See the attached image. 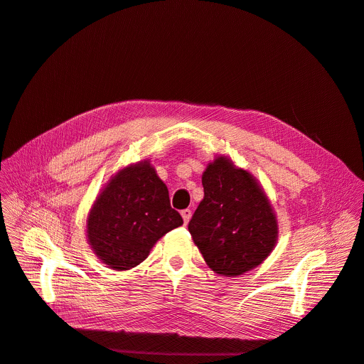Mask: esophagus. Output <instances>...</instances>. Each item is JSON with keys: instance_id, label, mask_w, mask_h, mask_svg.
Listing matches in <instances>:
<instances>
[{"instance_id": "1", "label": "esophagus", "mask_w": 364, "mask_h": 364, "mask_svg": "<svg viewBox=\"0 0 364 364\" xmlns=\"http://www.w3.org/2000/svg\"><path fill=\"white\" fill-rule=\"evenodd\" d=\"M181 217H183L184 224H187V223L190 221V217H192V211H190V209H183V211H181Z\"/></svg>"}]
</instances>
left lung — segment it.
<instances>
[{
	"label": "left lung",
	"instance_id": "8db88e82",
	"mask_svg": "<svg viewBox=\"0 0 364 364\" xmlns=\"http://www.w3.org/2000/svg\"><path fill=\"white\" fill-rule=\"evenodd\" d=\"M203 199L188 232L215 273L232 277L252 270L277 240L273 208L255 178L224 156L202 176Z\"/></svg>",
	"mask_w": 364,
	"mask_h": 364
}]
</instances>
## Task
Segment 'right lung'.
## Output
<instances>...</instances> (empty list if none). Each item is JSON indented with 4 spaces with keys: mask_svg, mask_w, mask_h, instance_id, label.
I'll list each match as a JSON object with an SVG mask.
<instances>
[{
    "mask_svg": "<svg viewBox=\"0 0 364 364\" xmlns=\"http://www.w3.org/2000/svg\"><path fill=\"white\" fill-rule=\"evenodd\" d=\"M183 224L150 164L119 171L92 205L87 236L94 254L113 270L143 262L164 235Z\"/></svg>",
    "mask_w": 364,
    "mask_h": 364,
    "instance_id": "right-lung-1",
    "label": "right lung"
}]
</instances>
